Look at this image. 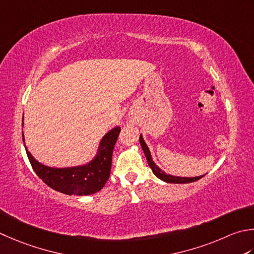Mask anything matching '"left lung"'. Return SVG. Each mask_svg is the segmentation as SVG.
Masks as SVG:
<instances>
[{
    "instance_id": "obj_1",
    "label": "left lung",
    "mask_w": 254,
    "mask_h": 254,
    "mask_svg": "<svg viewBox=\"0 0 254 254\" xmlns=\"http://www.w3.org/2000/svg\"><path fill=\"white\" fill-rule=\"evenodd\" d=\"M140 143H141V146H142V150L145 154V157L147 160L148 163V166L152 168V172L154 173V175L156 177L160 178L163 182H166V183H171V184H187V183H192V182H196L198 180H200L201 177H203L205 175H201V176H197V177H180V176H173L170 175V174H166L164 171H162L160 167H158L154 161L152 160V156H151V152L148 150V147L146 145V143L144 142V138L142 136V134L140 135Z\"/></svg>"
}]
</instances>
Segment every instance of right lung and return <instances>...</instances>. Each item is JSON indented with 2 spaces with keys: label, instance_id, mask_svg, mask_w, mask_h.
<instances>
[{
  "label": "right lung",
  "instance_id": "obj_1",
  "mask_svg": "<svg viewBox=\"0 0 254 254\" xmlns=\"http://www.w3.org/2000/svg\"><path fill=\"white\" fill-rule=\"evenodd\" d=\"M23 126V123H22ZM121 127H116L104 135L92 160L83 165L72 167H49L35 160L25 146L34 172L53 190L66 195L87 196L102 190L111 172L112 153ZM25 145L24 133L22 132Z\"/></svg>",
  "mask_w": 254,
  "mask_h": 254
}]
</instances>
